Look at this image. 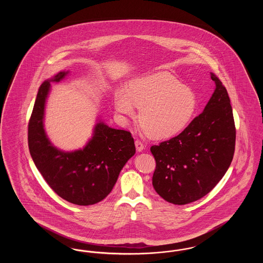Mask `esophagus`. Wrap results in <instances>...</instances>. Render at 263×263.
<instances>
[{"instance_id": "1", "label": "esophagus", "mask_w": 263, "mask_h": 263, "mask_svg": "<svg viewBox=\"0 0 263 263\" xmlns=\"http://www.w3.org/2000/svg\"><path fill=\"white\" fill-rule=\"evenodd\" d=\"M135 146H136V150L138 152H142V151L144 150V144L140 140H136L135 141Z\"/></svg>"}]
</instances>
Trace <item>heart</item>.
<instances>
[{
	"mask_svg": "<svg viewBox=\"0 0 263 263\" xmlns=\"http://www.w3.org/2000/svg\"><path fill=\"white\" fill-rule=\"evenodd\" d=\"M198 106L194 90L166 72L139 77L128 88H118L114 107L122 122L133 119L140 108L142 130L151 138L163 140L182 132L193 119Z\"/></svg>",
	"mask_w": 263,
	"mask_h": 263,
	"instance_id": "b5f03b06",
	"label": "heart"
}]
</instances>
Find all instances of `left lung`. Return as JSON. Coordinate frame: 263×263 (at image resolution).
<instances>
[{"mask_svg":"<svg viewBox=\"0 0 263 263\" xmlns=\"http://www.w3.org/2000/svg\"><path fill=\"white\" fill-rule=\"evenodd\" d=\"M210 76L216 87L203 112L176 137L151 147L157 163L153 186L175 205L209 193L233 161L236 127L231 101L222 82Z\"/></svg>","mask_w":263,"mask_h":263,"instance_id":"1","label":"left lung"}]
</instances>
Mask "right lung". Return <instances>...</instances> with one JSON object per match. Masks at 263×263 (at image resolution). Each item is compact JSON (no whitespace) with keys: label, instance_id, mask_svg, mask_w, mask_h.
Segmentation results:
<instances>
[{"label":"right lung","instance_id":"add662e5","mask_svg":"<svg viewBox=\"0 0 263 263\" xmlns=\"http://www.w3.org/2000/svg\"><path fill=\"white\" fill-rule=\"evenodd\" d=\"M68 74L69 71L59 72L38 89L28 123V147L39 173L61 198L88 206L103 200L111 192L136 149L130 132L111 128L100 119L83 149L65 152L51 143L44 129L46 100L51 83L61 82Z\"/></svg>","mask_w":263,"mask_h":263}]
</instances>
